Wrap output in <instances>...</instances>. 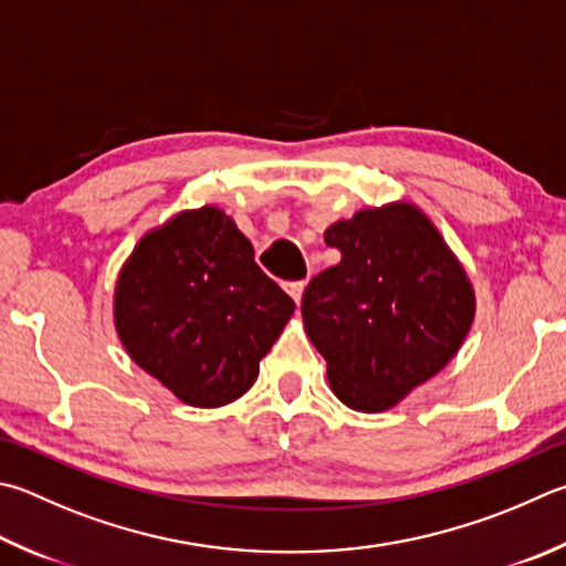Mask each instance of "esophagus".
<instances>
[{
	"instance_id": "34e87169",
	"label": "esophagus",
	"mask_w": 566,
	"mask_h": 566,
	"mask_svg": "<svg viewBox=\"0 0 566 566\" xmlns=\"http://www.w3.org/2000/svg\"><path fill=\"white\" fill-rule=\"evenodd\" d=\"M304 286H306V282H290V284H286V292H290V296H292V300H294L296 304L302 302Z\"/></svg>"
}]
</instances>
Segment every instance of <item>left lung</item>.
I'll list each match as a JSON object with an SVG mask.
<instances>
[{
    "mask_svg": "<svg viewBox=\"0 0 566 566\" xmlns=\"http://www.w3.org/2000/svg\"><path fill=\"white\" fill-rule=\"evenodd\" d=\"M342 262L302 296L336 398L381 413L443 368L475 318V292L436 224L410 202L358 210L324 232Z\"/></svg>",
    "mask_w": 566,
    "mask_h": 566,
    "instance_id": "left-lung-1",
    "label": "left lung"
}]
</instances>
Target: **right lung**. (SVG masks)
<instances>
[{"label":"right lung","mask_w":566,"mask_h":566,"mask_svg":"<svg viewBox=\"0 0 566 566\" xmlns=\"http://www.w3.org/2000/svg\"><path fill=\"white\" fill-rule=\"evenodd\" d=\"M294 302L214 205L143 234L113 294L120 344L182 403L218 408L248 394Z\"/></svg>","instance_id":"right-lung-1"}]
</instances>
